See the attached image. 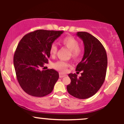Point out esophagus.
Returning a JSON list of instances; mask_svg holds the SVG:
<instances>
[{
	"mask_svg": "<svg viewBox=\"0 0 124 124\" xmlns=\"http://www.w3.org/2000/svg\"><path fill=\"white\" fill-rule=\"evenodd\" d=\"M66 76V74L62 73H61V72L59 73V77H60V78H63V77H65Z\"/></svg>",
	"mask_w": 124,
	"mask_h": 124,
	"instance_id": "1",
	"label": "esophagus"
}]
</instances>
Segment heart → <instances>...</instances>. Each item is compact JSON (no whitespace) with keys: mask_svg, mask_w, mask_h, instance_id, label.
Returning <instances> with one entry per match:
<instances>
[{"mask_svg":"<svg viewBox=\"0 0 124 124\" xmlns=\"http://www.w3.org/2000/svg\"><path fill=\"white\" fill-rule=\"evenodd\" d=\"M61 44L66 46L70 51V56L74 59H78L82 55L83 49L79 46V42L76 38L73 36H66L61 39ZM58 47L55 44H52L49 48V53L51 56H55L57 53ZM69 63L66 61H58L53 64V67L55 69L60 71H65Z\"/></svg>","mask_w":124,"mask_h":124,"instance_id":"obj_1","label":"heart"}]
</instances>
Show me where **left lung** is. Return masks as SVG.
<instances>
[{
    "label": "left lung",
    "instance_id": "obj_1",
    "mask_svg": "<svg viewBox=\"0 0 124 124\" xmlns=\"http://www.w3.org/2000/svg\"><path fill=\"white\" fill-rule=\"evenodd\" d=\"M76 35L83 41L85 53L76 70L81 72L78 78L75 73L68 75L71 82L67 86L68 93L79 99H86L94 95L105 80L107 68L106 49L98 39L87 32Z\"/></svg>",
    "mask_w": 124,
    "mask_h": 124
}]
</instances>
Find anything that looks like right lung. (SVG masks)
<instances>
[{
  "label": "right lung",
  "mask_w": 124,
  "mask_h": 124,
  "mask_svg": "<svg viewBox=\"0 0 124 124\" xmlns=\"http://www.w3.org/2000/svg\"><path fill=\"white\" fill-rule=\"evenodd\" d=\"M63 32L37 30L25 35L18 43L14 66L20 86L28 94L41 97L53 90L59 73L54 69L41 70V68L48 63L51 45Z\"/></svg>",
  "instance_id": "1"
}]
</instances>
